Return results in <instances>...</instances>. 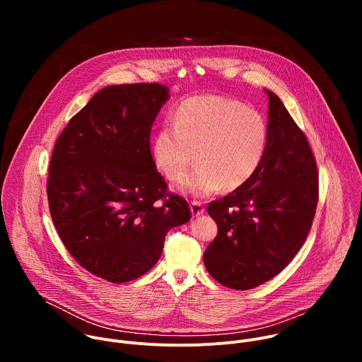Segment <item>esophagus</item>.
Listing matches in <instances>:
<instances>
[{
    "label": "esophagus",
    "instance_id": "esophagus-1",
    "mask_svg": "<svg viewBox=\"0 0 362 362\" xmlns=\"http://www.w3.org/2000/svg\"><path fill=\"white\" fill-rule=\"evenodd\" d=\"M190 212H192V215H193L194 218L203 215V214H204L203 204H202L200 202H192V203H190Z\"/></svg>",
    "mask_w": 362,
    "mask_h": 362
}]
</instances>
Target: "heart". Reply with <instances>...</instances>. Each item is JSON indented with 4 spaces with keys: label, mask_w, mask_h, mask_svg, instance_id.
Returning a JSON list of instances; mask_svg holds the SVG:
<instances>
[{
    "label": "heart",
    "mask_w": 362,
    "mask_h": 362,
    "mask_svg": "<svg viewBox=\"0 0 362 362\" xmlns=\"http://www.w3.org/2000/svg\"><path fill=\"white\" fill-rule=\"evenodd\" d=\"M267 144L268 124L259 112L232 98L196 95L153 137L151 158L170 182H183L196 154L199 169L183 192L203 199L243 186L259 168Z\"/></svg>",
    "instance_id": "b5f03b06"
}]
</instances>
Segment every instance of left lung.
<instances>
[{"mask_svg":"<svg viewBox=\"0 0 362 362\" xmlns=\"http://www.w3.org/2000/svg\"><path fill=\"white\" fill-rule=\"evenodd\" d=\"M269 97L268 144L255 175L208 212L218 235L206 247L208 272L230 289H252L278 275L311 230L318 169L311 147L281 98Z\"/></svg>","mask_w":362,"mask_h":362,"instance_id":"1","label":"left lung"}]
</instances>
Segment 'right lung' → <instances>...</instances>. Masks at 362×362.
Returning a JSON list of instances; mask_svg holds the SVG:
<instances>
[{
	"label": "right lung",
	"instance_id": "right-lung-1",
	"mask_svg": "<svg viewBox=\"0 0 362 362\" xmlns=\"http://www.w3.org/2000/svg\"><path fill=\"white\" fill-rule=\"evenodd\" d=\"M169 88L159 83L97 91L59 136L47 179L49 214L74 259L113 284L159 261L166 233L190 221L187 202L168 192L150 151V132Z\"/></svg>",
	"mask_w": 362,
	"mask_h": 362
}]
</instances>
